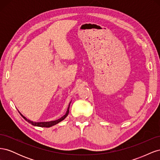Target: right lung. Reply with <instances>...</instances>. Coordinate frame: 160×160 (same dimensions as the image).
Here are the masks:
<instances>
[{"label": "right lung", "instance_id": "right-lung-1", "mask_svg": "<svg viewBox=\"0 0 160 160\" xmlns=\"http://www.w3.org/2000/svg\"><path fill=\"white\" fill-rule=\"evenodd\" d=\"M70 104H71V102L69 104V107L68 108H67V112L66 113L62 116V117H61V118L58 119L57 120H54V121H50V122H32V121L30 120V119H28L27 118H25V116H24L22 114H21L20 113V111H18L19 113L21 114V115L22 116V117L25 119L27 122H28L29 123H31V125H34V126H37V127H41V128H50L51 126H53V125H55L57 123H59V122H62V120H64L66 118L67 116L69 114V107H70Z\"/></svg>", "mask_w": 160, "mask_h": 160}]
</instances>
